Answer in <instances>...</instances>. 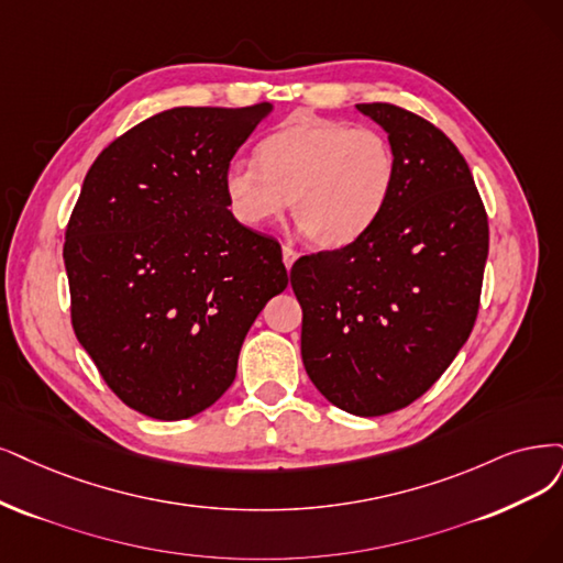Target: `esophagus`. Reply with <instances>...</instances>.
<instances>
[{
  "instance_id": "esophagus-1",
  "label": "esophagus",
  "mask_w": 563,
  "mask_h": 563,
  "mask_svg": "<svg viewBox=\"0 0 563 563\" xmlns=\"http://www.w3.org/2000/svg\"><path fill=\"white\" fill-rule=\"evenodd\" d=\"M299 260V253L297 250L292 247V245H283V264H285V268L289 271L292 268V264Z\"/></svg>"
}]
</instances>
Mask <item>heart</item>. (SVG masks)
Segmentation results:
<instances>
[{"label": "heart", "instance_id": "obj_1", "mask_svg": "<svg viewBox=\"0 0 563 563\" xmlns=\"http://www.w3.org/2000/svg\"><path fill=\"white\" fill-rule=\"evenodd\" d=\"M394 176L397 159L383 134L297 115L257 145V164H229L222 187L241 224L274 222L289 201L310 243L341 250L364 239L380 220Z\"/></svg>", "mask_w": 563, "mask_h": 563}]
</instances>
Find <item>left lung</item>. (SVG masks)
<instances>
[{"label":"left lung","instance_id":"left-lung-1","mask_svg":"<svg viewBox=\"0 0 563 563\" xmlns=\"http://www.w3.org/2000/svg\"><path fill=\"white\" fill-rule=\"evenodd\" d=\"M387 132L397 176L371 232L289 271L301 360L336 408L376 418L406 408L468 341L489 250L487 213L456 145L394 103H357Z\"/></svg>","mask_w":563,"mask_h":563}]
</instances>
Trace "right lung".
<instances>
[{
    "label": "right lung",
    "instance_id": "add662e5",
    "mask_svg": "<svg viewBox=\"0 0 563 563\" xmlns=\"http://www.w3.org/2000/svg\"><path fill=\"white\" fill-rule=\"evenodd\" d=\"M271 109L162 111L82 180L65 236L71 324L115 397L148 418L213 406L247 329L287 287L280 243L243 227L222 187Z\"/></svg>",
    "mask_w": 563,
    "mask_h": 563
}]
</instances>
